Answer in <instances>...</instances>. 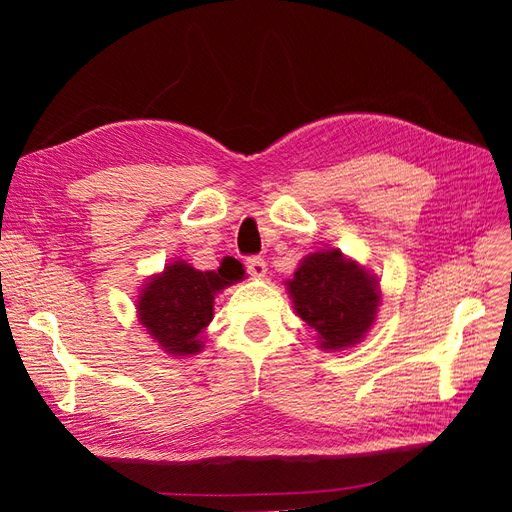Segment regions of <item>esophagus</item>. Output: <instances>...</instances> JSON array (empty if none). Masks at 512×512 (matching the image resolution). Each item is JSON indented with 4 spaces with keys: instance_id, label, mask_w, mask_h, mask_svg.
<instances>
[{
    "instance_id": "1",
    "label": "esophagus",
    "mask_w": 512,
    "mask_h": 512,
    "mask_svg": "<svg viewBox=\"0 0 512 512\" xmlns=\"http://www.w3.org/2000/svg\"><path fill=\"white\" fill-rule=\"evenodd\" d=\"M245 265H247V273L254 275V277H265L267 275V262H265V258L252 256V258H247Z\"/></svg>"
}]
</instances>
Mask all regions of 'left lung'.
Segmentation results:
<instances>
[{"instance_id":"obj_1","label":"left lung","mask_w":512,"mask_h":512,"mask_svg":"<svg viewBox=\"0 0 512 512\" xmlns=\"http://www.w3.org/2000/svg\"><path fill=\"white\" fill-rule=\"evenodd\" d=\"M378 282L339 250L309 254L288 282L297 314L318 333L320 346L339 350L361 342L376 318Z\"/></svg>"}]
</instances>
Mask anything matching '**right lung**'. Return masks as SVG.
<instances>
[{"mask_svg": "<svg viewBox=\"0 0 512 512\" xmlns=\"http://www.w3.org/2000/svg\"><path fill=\"white\" fill-rule=\"evenodd\" d=\"M243 273L235 258L224 260L218 271H196L183 260L170 262L143 288L138 318L168 354H196L203 348L198 335L213 318L215 292L239 282Z\"/></svg>", "mask_w": 512, "mask_h": 512, "instance_id": "obj_1", "label": "right lung"}]
</instances>
